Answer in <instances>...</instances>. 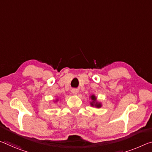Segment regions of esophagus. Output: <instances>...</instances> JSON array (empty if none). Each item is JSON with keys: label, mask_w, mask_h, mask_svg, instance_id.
<instances>
[{"label": "esophagus", "mask_w": 152, "mask_h": 152, "mask_svg": "<svg viewBox=\"0 0 152 152\" xmlns=\"http://www.w3.org/2000/svg\"><path fill=\"white\" fill-rule=\"evenodd\" d=\"M71 92H72V93L73 94H76L77 93H78V90H77V89L73 88V89L71 90Z\"/></svg>", "instance_id": "1"}]
</instances>
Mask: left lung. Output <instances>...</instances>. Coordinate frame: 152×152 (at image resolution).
<instances>
[{
    "label": "left lung",
    "mask_w": 152,
    "mask_h": 152,
    "mask_svg": "<svg viewBox=\"0 0 152 152\" xmlns=\"http://www.w3.org/2000/svg\"><path fill=\"white\" fill-rule=\"evenodd\" d=\"M90 98H91V101H92L91 102H90V104H91L92 107H94L96 108H101L102 107L101 102L97 101V98L95 96V95L92 94L91 96H90Z\"/></svg>",
    "instance_id": "8db88e82"
}]
</instances>
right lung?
Returning a JSON list of instances; mask_svg holds the SVG:
<instances>
[{
  "mask_svg": "<svg viewBox=\"0 0 152 152\" xmlns=\"http://www.w3.org/2000/svg\"><path fill=\"white\" fill-rule=\"evenodd\" d=\"M58 99H56V101H54V102H58Z\"/></svg>",
  "mask_w": 152,
  "mask_h": 152,
  "instance_id": "obj_1",
  "label": "right lung"
}]
</instances>
